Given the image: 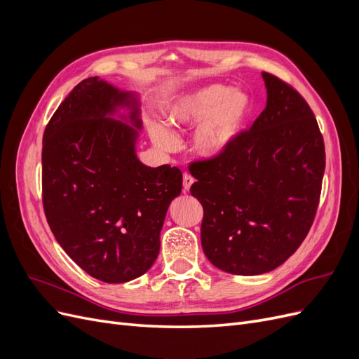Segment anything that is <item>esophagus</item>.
I'll return each mask as SVG.
<instances>
[{
	"label": "esophagus",
	"mask_w": 359,
	"mask_h": 359,
	"mask_svg": "<svg viewBox=\"0 0 359 359\" xmlns=\"http://www.w3.org/2000/svg\"><path fill=\"white\" fill-rule=\"evenodd\" d=\"M193 182H194L193 177L189 175V173H184V177H182V189H184V193L190 191V187H191Z\"/></svg>",
	"instance_id": "esophagus-1"
}]
</instances>
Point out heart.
Wrapping results in <instances>:
<instances>
[{"mask_svg": "<svg viewBox=\"0 0 359 359\" xmlns=\"http://www.w3.org/2000/svg\"><path fill=\"white\" fill-rule=\"evenodd\" d=\"M252 97L240 88H227L222 83L203 85L184 93L173 100L165 112L170 128H194L193 153L205 160L223 157L244 132L252 115ZM151 140L165 153H175L180 139L166 127H149Z\"/></svg>", "mask_w": 359, "mask_h": 359, "instance_id": "obj_1", "label": "heart"}]
</instances>
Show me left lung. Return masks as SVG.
<instances>
[{
	"label": "left lung",
	"mask_w": 359,
	"mask_h": 359,
	"mask_svg": "<svg viewBox=\"0 0 359 359\" xmlns=\"http://www.w3.org/2000/svg\"><path fill=\"white\" fill-rule=\"evenodd\" d=\"M266 106L217 160L196 161L191 196L203 206L201 241L210 262L235 276L276 269L307 236L316 215L325 147L298 91L262 73Z\"/></svg>",
	"instance_id": "obj_1"
}]
</instances>
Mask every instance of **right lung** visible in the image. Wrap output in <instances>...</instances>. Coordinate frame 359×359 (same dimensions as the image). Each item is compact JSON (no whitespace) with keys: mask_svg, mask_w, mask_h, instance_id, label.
Wrapping results in <instances>:
<instances>
[{"mask_svg":"<svg viewBox=\"0 0 359 359\" xmlns=\"http://www.w3.org/2000/svg\"><path fill=\"white\" fill-rule=\"evenodd\" d=\"M139 95L99 76L83 79L43 135V208L76 264L104 283H126L153 266L182 173L137 158Z\"/></svg>","mask_w":359,"mask_h":359,"instance_id":"1","label":"right lung"}]
</instances>
